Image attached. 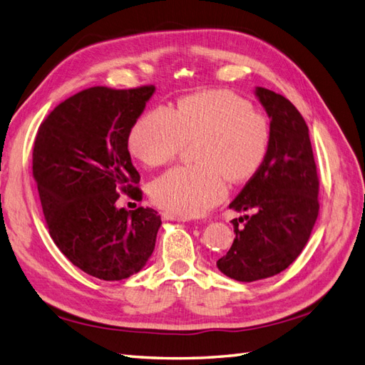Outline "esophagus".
<instances>
[{"label": "esophagus", "mask_w": 365, "mask_h": 365, "mask_svg": "<svg viewBox=\"0 0 365 365\" xmlns=\"http://www.w3.org/2000/svg\"><path fill=\"white\" fill-rule=\"evenodd\" d=\"M163 219L166 220H175V222H188V217H183V216H177V214L173 212H163Z\"/></svg>", "instance_id": "esophagus-1"}]
</instances>
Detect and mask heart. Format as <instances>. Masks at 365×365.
I'll use <instances>...</instances> for the list:
<instances>
[{"label": "heart", "instance_id": "1", "mask_svg": "<svg viewBox=\"0 0 365 365\" xmlns=\"http://www.w3.org/2000/svg\"><path fill=\"white\" fill-rule=\"evenodd\" d=\"M199 138L200 163L173 168L153 182L158 207L183 217L207 212L225 199L231 182H244L264 165L269 148L267 118L245 98L227 91L185 97L177 110L155 106L129 130V151L148 166H160L179 154L186 140Z\"/></svg>", "mask_w": 365, "mask_h": 365}]
</instances>
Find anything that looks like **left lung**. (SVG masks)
<instances>
[{
  "mask_svg": "<svg viewBox=\"0 0 365 365\" xmlns=\"http://www.w3.org/2000/svg\"><path fill=\"white\" fill-rule=\"evenodd\" d=\"M255 96L269 118V148L264 165L230 203L246 225L231 220L236 237L217 260L220 272L239 282L272 277L302 253L319 212V180L308 126L293 103L256 88Z\"/></svg>",
  "mask_w": 365,
  "mask_h": 365,
  "instance_id": "obj_1",
  "label": "left lung"
}]
</instances>
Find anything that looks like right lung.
Masks as SVG:
<instances>
[{
  "label": "right lung",
  "mask_w": 365,
  "mask_h": 365,
  "mask_svg": "<svg viewBox=\"0 0 365 365\" xmlns=\"http://www.w3.org/2000/svg\"><path fill=\"white\" fill-rule=\"evenodd\" d=\"M154 86L81 91L43 121L32 170L53 244L81 272L128 279L151 257L162 219L153 208H117L118 192L140 197L129 130Z\"/></svg>",
  "instance_id": "right-lung-1"
}]
</instances>
